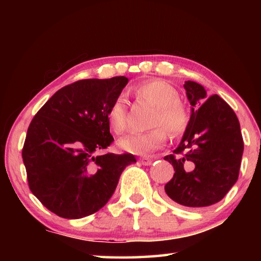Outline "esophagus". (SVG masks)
<instances>
[{
    "label": "esophagus",
    "mask_w": 261,
    "mask_h": 261,
    "mask_svg": "<svg viewBox=\"0 0 261 261\" xmlns=\"http://www.w3.org/2000/svg\"><path fill=\"white\" fill-rule=\"evenodd\" d=\"M139 161L141 162V165H144V166H149V165H152V162H153V160L151 158H148V156H143V158H140L139 159Z\"/></svg>",
    "instance_id": "1"
}]
</instances>
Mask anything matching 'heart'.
Listing matches in <instances>:
<instances>
[{
	"label": "heart",
	"mask_w": 261,
	"mask_h": 261,
	"mask_svg": "<svg viewBox=\"0 0 261 261\" xmlns=\"http://www.w3.org/2000/svg\"><path fill=\"white\" fill-rule=\"evenodd\" d=\"M136 95L155 106L156 110L149 122L154 129L144 134H132L118 141V147L134 154H147L163 146L167 132L170 137L182 136L189 125L188 109L179 101L176 88L163 81L154 79L140 84L135 90ZM108 123L115 135L121 136L127 129V108L123 96L114 101L108 110Z\"/></svg>",
	"instance_id": "b5f03b06"
}]
</instances>
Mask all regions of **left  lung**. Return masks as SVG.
<instances>
[{"label":"left lung","instance_id":"1","mask_svg":"<svg viewBox=\"0 0 261 261\" xmlns=\"http://www.w3.org/2000/svg\"><path fill=\"white\" fill-rule=\"evenodd\" d=\"M191 116L178 147L165 160L175 174L165 185L167 196L187 207L219 202L236 183L244 149L236 114L218 94L207 99L196 82L184 84Z\"/></svg>","mask_w":261,"mask_h":261}]
</instances>
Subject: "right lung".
Masks as SVG:
<instances>
[{"instance_id":"1","label":"right lung","mask_w":261,"mask_h":261,"mask_svg":"<svg viewBox=\"0 0 261 261\" xmlns=\"http://www.w3.org/2000/svg\"><path fill=\"white\" fill-rule=\"evenodd\" d=\"M129 82L124 76L83 79L62 87L35 114L23 161L30 190L64 219H81L107 204L130 153L99 155L113 143L108 110Z\"/></svg>"}]
</instances>
